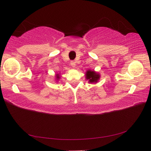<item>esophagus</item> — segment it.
<instances>
[{
  "label": "esophagus",
  "mask_w": 151,
  "mask_h": 151,
  "mask_svg": "<svg viewBox=\"0 0 151 151\" xmlns=\"http://www.w3.org/2000/svg\"><path fill=\"white\" fill-rule=\"evenodd\" d=\"M70 63V65H71L73 67H75L76 65V63L75 62H74V61H71Z\"/></svg>",
  "instance_id": "1"
}]
</instances>
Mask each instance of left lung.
Segmentation results:
<instances>
[{
	"instance_id": "left-lung-1",
	"label": "left lung",
	"mask_w": 151,
	"mask_h": 151,
	"mask_svg": "<svg viewBox=\"0 0 151 151\" xmlns=\"http://www.w3.org/2000/svg\"><path fill=\"white\" fill-rule=\"evenodd\" d=\"M86 78L89 79V81L90 82H97L99 77H100L99 75L94 72L93 70H92L91 71L90 70H88L87 73L86 74Z\"/></svg>"
}]
</instances>
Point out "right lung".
Wrapping results in <instances>:
<instances>
[{"label": "right lung", "mask_w": 151, "mask_h": 151, "mask_svg": "<svg viewBox=\"0 0 151 151\" xmlns=\"http://www.w3.org/2000/svg\"><path fill=\"white\" fill-rule=\"evenodd\" d=\"M58 75H56V76H56V78H57L58 79V78H60V77H59V76H58Z\"/></svg>", "instance_id": "obj_1"}]
</instances>
